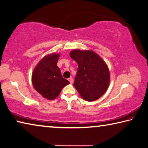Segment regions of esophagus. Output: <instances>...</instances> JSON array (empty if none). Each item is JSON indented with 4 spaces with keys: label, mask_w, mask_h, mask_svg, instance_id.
I'll use <instances>...</instances> for the list:
<instances>
[{
    "label": "esophagus",
    "mask_w": 148,
    "mask_h": 148,
    "mask_svg": "<svg viewBox=\"0 0 148 148\" xmlns=\"http://www.w3.org/2000/svg\"><path fill=\"white\" fill-rule=\"evenodd\" d=\"M69 82H70V83H73V82H74V79H73V78H72V77H70V78L69 79Z\"/></svg>",
    "instance_id": "34e87169"
}]
</instances>
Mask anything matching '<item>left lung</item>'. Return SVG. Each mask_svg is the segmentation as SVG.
<instances>
[{
  "label": "left lung",
  "instance_id": "obj_1",
  "mask_svg": "<svg viewBox=\"0 0 148 148\" xmlns=\"http://www.w3.org/2000/svg\"><path fill=\"white\" fill-rule=\"evenodd\" d=\"M70 56L78 65L74 87L84 100H96L109 87L110 74L106 63L90 50H74Z\"/></svg>",
  "mask_w": 148,
  "mask_h": 148
}]
</instances>
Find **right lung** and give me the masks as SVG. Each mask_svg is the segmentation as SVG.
<instances>
[{
    "mask_svg": "<svg viewBox=\"0 0 148 148\" xmlns=\"http://www.w3.org/2000/svg\"><path fill=\"white\" fill-rule=\"evenodd\" d=\"M59 57L60 55L56 53L45 56L35 68L32 77L35 89L50 100L55 99L61 89L69 84L57 66Z\"/></svg>",
    "mask_w": 148,
    "mask_h": 148,
    "instance_id": "right-lung-1",
    "label": "right lung"
}]
</instances>
